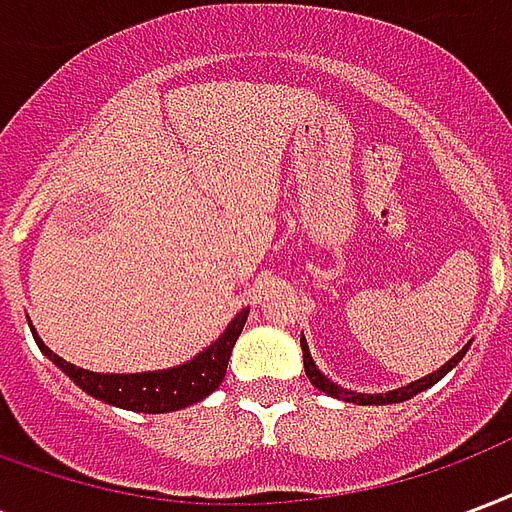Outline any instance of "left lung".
Instances as JSON below:
<instances>
[{
    "mask_svg": "<svg viewBox=\"0 0 512 512\" xmlns=\"http://www.w3.org/2000/svg\"><path fill=\"white\" fill-rule=\"evenodd\" d=\"M301 351H304V370H307V378H310L312 386H318L321 392H326V395H332V397H340V400H345V403H359V406H384V403H400V400H408V397L419 395L422 389H428V386H433L436 381H441V378L450 373L452 367L461 362L463 354L469 351V345H463L461 351L452 356L447 365L439 367L436 373L419 378V381H411V384L400 386V389H392V392H384V395H362V392H351V389H343V386H337L334 381H329V378L323 376L321 370L315 367V362H312L310 348H307L304 334H301Z\"/></svg>",
    "mask_w": 512,
    "mask_h": 512,
    "instance_id": "obj_1",
    "label": "left lung"
}]
</instances>
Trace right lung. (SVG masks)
Returning <instances> with one entry per match:
<instances>
[{
	"label": "right lung",
	"mask_w": 512,
	"mask_h": 512,
	"mask_svg": "<svg viewBox=\"0 0 512 512\" xmlns=\"http://www.w3.org/2000/svg\"><path fill=\"white\" fill-rule=\"evenodd\" d=\"M246 315H249V310L238 312L233 323L224 329L222 337L186 365L172 367V370H158V373H134V376H117V373L115 376H104V373L82 370V367L71 365L62 356L54 354L49 345L35 334V329H32V337H35L40 351L49 356L65 376H71L73 384L82 386L87 395L98 397L104 403H112V406L128 408V411L164 414V411H178V408L197 403V400L208 397L216 386L222 384L235 340H238V334L244 332Z\"/></svg>",
	"instance_id": "add662e5"
}]
</instances>
